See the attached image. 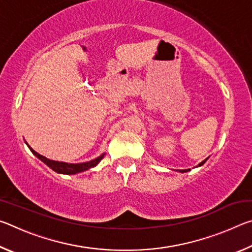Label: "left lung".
I'll return each instance as SVG.
<instances>
[{
    "label": "left lung",
    "mask_w": 252,
    "mask_h": 252,
    "mask_svg": "<svg viewBox=\"0 0 252 252\" xmlns=\"http://www.w3.org/2000/svg\"><path fill=\"white\" fill-rule=\"evenodd\" d=\"M208 160V158L206 160H203L202 162H200V163L197 165V167H201V165H203L204 163H206V161ZM195 167V168H197ZM176 171H179V172H181V173H183V172H188V171H190V169H185V170H176Z\"/></svg>",
    "instance_id": "1"
}]
</instances>
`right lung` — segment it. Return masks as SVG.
Returning a JSON list of instances; mask_svg holds the SVG:
<instances>
[{
    "instance_id": "1",
    "label": "right lung",
    "mask_w": 252,
    "mask_h": 252,
    "mask_svg": "<svg viewBox=\"0 0 252 252\" xmlns=\"http://www.w3.org/2000/svg\"><path fill=\"white\" fill-rule=\"evenodd\" d=\"M25 143H27V146L29 147L30 150H31V152L37 158V159H40L42 162H44V163L48 165L49 168H51L53 171H55L57 173H60V174H76V173L87 171V170L94 168L95 165L99 164V162L103 159L105 156V153H102L101 156H99L97 158H95V159H93L91 161L81 162V163H69V162H62V161H55V160L48 159V158L41 156L40 153L34 151L33 149L29 146L28 142H25Z\"/></svg>"
}]
</instances>
